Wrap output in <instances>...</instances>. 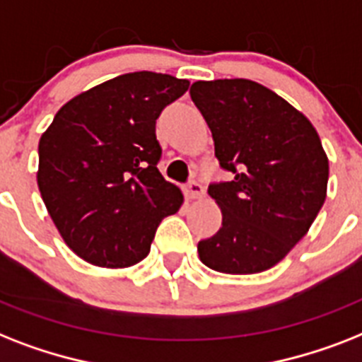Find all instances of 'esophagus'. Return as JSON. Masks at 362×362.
I'll return each mask as SVG.
<instances>
[{
	"instance_id": "obj_1",
	"label": "esophagus",
	"mask_w": 362,
	"mask_h": 362,
	"mask_svg": "<svg viewBox=\"0 0 362 362\" xmlns=\"http://www.w3.org/2000/svg\"><path fill=\"white\" fill-rule=\"evenodd\" d=\"M184 193H186V199L195 201V199H201V197L204 195V187H202L197 180H189L186 184V187H184Z\"/></svg>"
}]
</instances>
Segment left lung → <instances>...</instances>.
I'll use <instances>...</instances> for the list:
<instances>
[{"mask_svg":"<svg viewBox=\"0 0 362 362\" xmlns=\"http://www.w3.org/2000/svg\"><path fill=\"white\" fill-rule=\"evenodd\" d=\"M191 100L206 120L228 182L208 186L221 228L197 245L202 264L232 275L281 262L324 206L329 161L310 120L251 79L195 81Z\"/></svg>","mask_w":362,"mask_h":362,"instance_id":"obj_1","label":"left lung"}]
</instances>
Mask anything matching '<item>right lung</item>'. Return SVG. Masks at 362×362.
<instances>
[{
	"instance_id": "obj_1",
	"label": "right lung",
	"mask_w": 362,
	"mask_h": 362,
	"mask_svg": "<svg viewBox=\"0 0 362 362\" xmlns=\"http://www.w3.org/2000/svg\"><path fill=\"white\" fill-rule=\"evenodd\" d=\"M187 79L130 72L61 107L38 143L37 182L59 234L79 258L128 267L151 251L161 219L182 191L158 171L156 119Z\"/></svg>"
}]
</instances>
